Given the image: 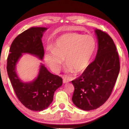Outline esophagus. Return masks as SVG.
<instances>
[{
    "label": "esophagus",
    "instance_id": "34e87169",
    "mask_svg": "<svg viewBox=\"0 0 129 129\" xmlns=\"http://www.w3.org/2000/svg\"><path fill=\"white\" fill-rule=\"evenodd\" d=\"M63 82L64 83H68V82H69V80H68V79H67V78H66V77H64V78H63Z\"/></svg>",
    "mask_w": 129,
    "mask_h": 129
}]
</instances>
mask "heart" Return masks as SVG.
<instances>
[{
  "mask_svg": "<svg viewBox=\"0 0 129 129\" xmlns=\"http://www.w3.org/2000/svg\"><path fill=\"white\" fill-rule=\"evenodd\" d=\"M96 48L95 39L90 36L68 33L58 38L53 49L47 53L45 60L54 71H58L65 58L68 72L84 71L90 63Z\"/></svg>",
  "mask_w": 129,
  "mask_h": 129,
  "instance_id": "heart-1",
  "label": "heart"
}]
</instances>
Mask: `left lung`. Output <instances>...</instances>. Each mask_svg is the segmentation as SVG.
Instances as JSON below:
<instances>
[{
    "label": "left lung",
    "instance_id": "obj_1",
    "mask_svg": "<svg viewBox=\"0 0 129 129\" xmlns=\"http://www.w3.org/2000/svg\"><path fill=\"white\" fill-rule=\"evenodd\" d=\"M99 48L95 60L82 75L72 81L74 104L83 110L103 105L111 95L120 70L118 52L112 39L100 29L95 30Z\"/></svg>",
    "mask_w": 129,
    "mask_h": 129
}]
</instances>
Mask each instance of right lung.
I'll return each mask as SVG.
<instances>
[{"label":"right lung","mask_w":129,"mask_h":129,"mask_svg":"<svg viewBox=\"0 0 129 129\" xmlns=\"http://www.w3.org/2000/svg\"><path fill=\"white\" fill-rule=\"evenodd\" d=\"M45 27H32L14 39L11 45L7 60V72L15 94L19 101L30 110L42 111L53 100L54 93L62 84V79L50 73L42 64L37 79L24 83L15 72V65L22 53H29L42 60L44 49L41 41Z\"/></svg>","instance_id":"1"}]
</instances>
